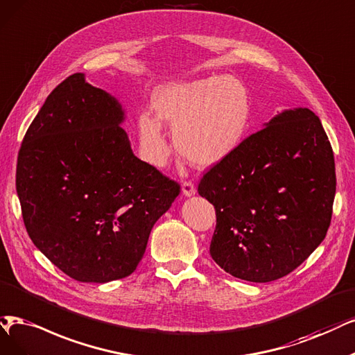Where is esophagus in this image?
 <instances>
[{
  "label": "esophagus",
  "mask_w": 355,
  "mask_h": 355,
  "mask_svg": "<svg viewBox=\"0 0 355 355\" xmlns=\"http://www.w3.org/2000/svg\"><path fill=\"white\" fill-rule=\"evenodd\" d=\"M181 191L186 196V198H191V196L196 194V187L191 181H184L181 186Z\"/></svg>",
  "instance_id": "1"
}]
</instances>
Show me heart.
<instances>
[{
	"mask_svg": "<svg viewBox=\"0 0 355 355\" xmlns=\"http://www.w3.org/2000/svg\"><path fill=\"white\" fill-rule=\"evenodd\" d=\"M149 114L139 116L140 146L146 161L164 166L171 149L162 124L174 130L178 152L207 168L222 162L241 143L252 115L245 86L232 76L171 82L156 89Z\"/></svg>",
	"mask_w": 355,
	"mask_h": 355,
	"instance_id": "heart-1",
	"label": "heart"
}]
</instances>
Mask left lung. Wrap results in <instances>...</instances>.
<instances>
[{
	"instance_id": "8db88e82",
	"label": "left lung",
	"mask_w": 355,
	"mask_h": 355,
	"mask_svg": "<svg viewBox=\"0 0 355 355\" xmlns=\"http://www.w3.org/2000/svg\"><path fill=\"white\" fill-rule=\"evenodd\" d=\"M215 206L211 256L235 278L270 282L293 272L331 225L335 161L319 116L284 110L199 182Z\"/></svg>"
}]
</instances>
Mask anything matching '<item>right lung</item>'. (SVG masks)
Returning <instances> with one entry per match:
<instances>
[{
  "label": "right lung",
  "mask_w": 355,
  "mask_h": 355,
  "mask_svg": "<svg viewBox=\"0 0 355 355\" xmlns=\"http://www.w3.org/2000/svg\"><path fill=\"white\" fill-rule=\"evenodd\" d=\"M124 120L120 102L76 73L51 92L19 152L26 231L80 282L133 273L155 222L180 194L175 181L131 150Z\"/></svg>",
  "instance_id": "add662e5"
}]
</instances>
